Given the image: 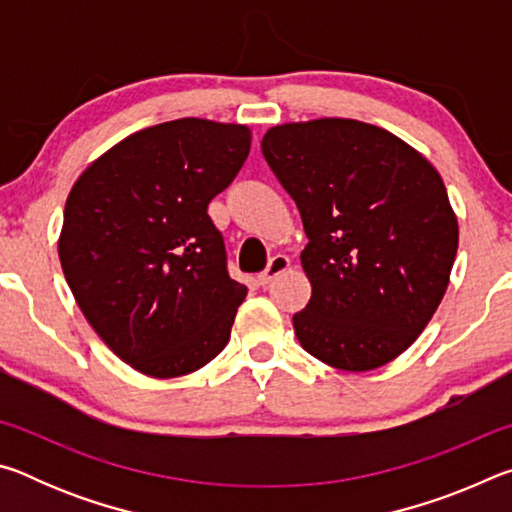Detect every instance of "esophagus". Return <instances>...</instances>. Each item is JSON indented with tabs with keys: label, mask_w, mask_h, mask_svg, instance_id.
Instances as JSON below:
<instances>
[{
	"label": "esophagus",
	"mask_w": 512,
	"mask_h": 512,
	"mask_svg": "<svg viewBox=\"0 0 512 512\" xmlns=\"http://www.w3.org/2000/svg\"><path fill=\"white\" fill-rule=\"evenodd\" d=\"M291 266V259L287 257V255H275L271 262H268V266H266V271H262L257 275V282L262 284V287H266L268 282L273 280V277H277L280 273H284L287 271V268Z\"/></svg>",
	"instance_id": "1"
}]
</instances>
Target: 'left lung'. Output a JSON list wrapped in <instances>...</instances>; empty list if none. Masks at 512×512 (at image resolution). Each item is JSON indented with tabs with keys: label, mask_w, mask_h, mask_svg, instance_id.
Instances as JSON below:
<instances>
[{
	"label": "left lung",
	"mask_w": 512,
	"mask_h": 512,
	"mask_svg": "<svg viewBox=\"0 0 512 512\" xmlns=\"http://www.w3.org/2000/svg\"><path fill=\"white\" fill-rule=\"evenodd\" d=\"M262 153L309 237L311 298L293 316L302 348L348 372L400 357L456 259L458 221L436 167L384 128L341 117L268 128Z\"/></svg>",
	"instance_id": "obj_1"
}]
</instances>
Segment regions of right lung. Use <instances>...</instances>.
<instances>
[{
	"label": "right lung",
	"mask_w": 512,
	"mask_h": 512,
	"mask_svg": "<svg viewBox=\"0 0 512 512\" xmlns=\"http://www.w3.org/2000/svg\"><path fill=\"white\" fill-rule=\"evenodd\" d=\"M250 128L173 119L99 155L65 203L58 257L76 305L137 372L189 375L230 341L248 289L207 214L244 167Z\"/></svg>",
	"instance_id": "1"
}]
</instances>
